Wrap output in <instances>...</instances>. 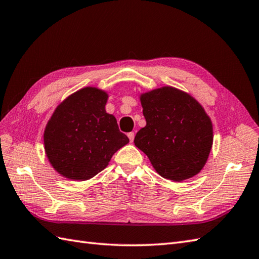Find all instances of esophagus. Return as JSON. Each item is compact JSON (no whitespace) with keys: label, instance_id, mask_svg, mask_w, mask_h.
Instances as JSON below:
<instances>
[{"label":"esophagus","instance_id":"1","mask_svg":"<svg viewBox=\"0 0 259 259\" xmlns=\"http://www.w3.org/2000/svg\"><path fill=\"white\" fill-rule=\"evenodd\" d=\"M128 138L130 142H134V139H135V132H129L128 134Z\"/></svg>","mask_w":259,"mask_h":259}]
</instances>
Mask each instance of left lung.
I'll list each match as a JSON object with an SVG mask.
<instances>
[{"label": "left lung", "mask_w": 259, "mask_h": 259, "mask_svg": "<svg viewBox=\"0 0 259 259\" xmlns=\"http://www.w3.org/2000/svg\"><path fill=\"white\" fill-rule=\"evenodd\" d=\"M147 124L135 145L165 180L183 182L201 171L213 143V125L188 93L162 86L140 94Z\"/></svg>", "instance_id": "obj_1"}]
</instances>
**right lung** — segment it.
<instances>
[{"label":"right lung","mask_w":259,"mask_h":259,"mask_svg":"<svg viewBox=\"0 0 259 259\" xmlns=\"http://www.w3.org/2000/svg\"><path fill=\"white\" fill-rule=\"evenodd\" d=\"M108 97L106 91L86 86L63 99L46 124V156L70 181L91 180L129 142L116 118L106 112Z\"/></svg>","instance_id":"obj_1"}]
</instances>
